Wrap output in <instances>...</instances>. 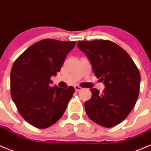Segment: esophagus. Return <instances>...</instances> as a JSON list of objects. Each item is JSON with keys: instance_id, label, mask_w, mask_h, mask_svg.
<instances>
[{"instance_id": "34e87169", "label": "esophagus", "mask_w": 151, "mask_h": 151, "mask_svg": "<svg viewBox=\"0 0 151 151\" xmlns=\"http://www.w3.org/2000/svg\"><path fill=\"white\" fill-rule=\"evenodd\" d=\"M74 88H75V90H76V91H80L82 89V88H81L80 86H78V85H75Z\"/></svg>"}]
</instances>
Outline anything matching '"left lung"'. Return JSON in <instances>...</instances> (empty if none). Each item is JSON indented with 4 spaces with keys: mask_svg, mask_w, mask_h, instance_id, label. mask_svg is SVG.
<instances>
[{
    "mask_svg": "<svg viewBox=\"0 0 151 151\" xmlns=\"http://www.w3.org/2000/svg\"><path fill=\"white\" fill-rule=\"evenodd\" d=\"M94 75L104 84L102 92L91 88V99L85 101L88 116L106 128L118 125L134 108L138 97L141 76L134 61L125 50L106 40L78 41Z\"/></svg>",
    "mask_w": 151,
    "mask_h": 151,
    "instance_id": "left-lung-1",
    "label": "left lung"
}]
</instances>
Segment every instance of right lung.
Masks as SVG:
<instances>
[{
	"instance_id": "1",
	"label": "right lung",
	"mask_w": 151,
	"mask_h": 151,
	"mask_svg": "<svg viewBox=\"0 0 151 151\" xmlns=\"http://www.w3.org/2000/svg\"><path fill=\"white\" fill-rule=\"evenodd\" d=\"M76 41L44 39L16 60L10 73L11 97L19 113L30 125L46 129L59 120L75 89L51 87L50 77L60 71Z\"/></svg>"
}]
</instances>
